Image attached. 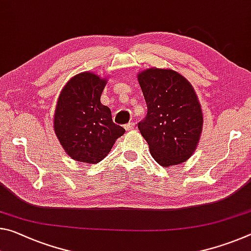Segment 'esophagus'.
Wrapping results in <instances>:
<instances>
[{
  "label": "esophagus",
  "mask_w": 251,
  "mask_h": 251,
  "mask_svg": "<svg viewBox=\"0 0 251 251\" xmlns=\"http://www.w3.org/2000/svg\"><path fill=\"white\" fill-rule=\"evenodd\" d=\"M134 127H135L134 123H128V124L125 125V129L126 130H132V129H134Z\"/></svg>",
  "instance_id": "esophagus-1"
}]
</instances>
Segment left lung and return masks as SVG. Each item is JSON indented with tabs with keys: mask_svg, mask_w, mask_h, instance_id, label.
<instances>
[{
	"mask_svg": "<svg viewBox=\"0 0 251 251\" xmlns=\"http://www.w3.org/2000/svg\"><path fill=\"white\" fill-rule=\"evenodd\" d=\"M147 115L138 129L163 168L185 162L200 141L203 114L191 83L172 69L149 68L137 75Z\"/></svg>",
	"mask_w": 251,
	"mask_h": 251,
	"instance_id": "1",
	"label": "left lung"
}]
</instances>
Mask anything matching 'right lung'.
<instances>
[{
	"mask_svg": "<svg viewBox=\"0 0 251 251\" xmlns=\"http://www.w3.org/2000/svg\"><path fill=\"white\" fill-rule=\"evenodd\" d=\"M107 79L90 71L74 75L63 86L53 115L55 136L73 160L95 164L110 152L125 133L114 124L111 111L100 102Z\"/></svg>",
	"mask_w": 251,
	"mask_h": 251,
	"instance_id": "add662e5",
	"label": "right lung"
}]
</instances>
